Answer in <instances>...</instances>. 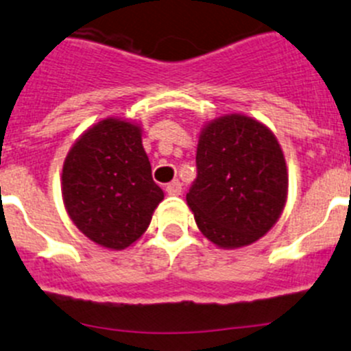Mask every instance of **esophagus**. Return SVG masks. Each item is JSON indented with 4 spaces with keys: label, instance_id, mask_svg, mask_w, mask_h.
<instances>
[{
    "label": "esophagus",
    "instance_id": "34e87169",
    "mask_svg": "<svg viewBox=\"0 0 351 351\" xmlns=\"http://www.w3.org/2000/svg\"><path fill=\"white\" fill-rule=\"evenodd\" d=\"M182 183H180V180H173L171 183H168L166 185V192L169 193V195H180L182 193Z\"/></svg>",
    "mask_w": 351,
    "mask_h": 351
}]
</instances>
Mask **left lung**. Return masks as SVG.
I'll return each mask as SVG.
<instances>
[{"label":"left lung","mask_w":351,"mask_h":351,"mask_svg":"<svg viewBox=\"0 0 351 351\" xmlns=\"http://www.w3.org/2000/svg\"><path fill=\"white\" fill-rule=\"evenodd\" d=\"M195 162L186 204L216 247H247L276 224L287 204L288 169L266 125L245 114L214 118L200 132Z\"/></svg>","instance_id":"1"}]
</instances>
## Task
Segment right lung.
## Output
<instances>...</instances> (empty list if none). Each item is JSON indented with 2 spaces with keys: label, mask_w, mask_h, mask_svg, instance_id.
I'll return each mask as SVG.
<instances>
[{
  "label": "right lung",
  "mask_w": 351,
  "mask_h": 351,
  "mask_svg": "<svg viewBox=\"0 0 351 351\" xmlns=\"http://www.w3.org/2000/svg\"><path fill=\"white\" fill-rule=\"evenodd\" d=\"M61 195L70 219L94 243L123 250L137 241L165 199L141 125L106 118L85 130L64 158Z\"/></svg>",
  "instance_id": "obj_1"
}]
</instances>
